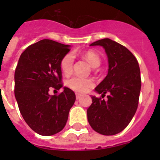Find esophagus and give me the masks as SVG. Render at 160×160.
<instances>
[{"label": "esophagus", "mask_w": 160, "mask_h": 160, "mask_svg": "<svg viewBox=\"0 0 160 160\" xmlns=\"http://www.w3.org/2000/svg\"><path fill=\"white\" fill-rule=\"evenodd\" d=\"M82 97V94H78V93H76V98L77 99H79L80 98Z\"/></svg>", "instance_id": "obj_1"}]
</instances>
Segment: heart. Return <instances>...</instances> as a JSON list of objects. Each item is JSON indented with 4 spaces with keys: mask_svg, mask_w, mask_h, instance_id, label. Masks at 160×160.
<instances>
[{
    "mask_svg": "<svg viewBox=\"0 0 160 160\" xmlns=\"http://www.w3.org/2000/svg\"><path fill=\"white\" fill-rule=\"evenodd\" d=\"M85 58L87 59V62L91 65L92 67H98L100 65V58L94 51L88 50L84 53ZM73 64V53H70L66 54L61 62V68L63 73L68 74L72 70ZM68 87L72 90L78 91V92H85L89 88L93 86V82L91 79L83 78L73 76L70 78L67 81Z\"/></svg>",
    "mask_w": 160,
    "mask_h": 160,
    "instance_id": "heart-1",
    "label": "heart"
}]
</instances>
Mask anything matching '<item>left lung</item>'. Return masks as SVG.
Returning <instances> with one entry per match:
<instances>
[{
  "label": "left lung",
  "instance_id": "8db88e82",
  "mask_svg": "<svg viewBox=\"0 0 160 160\" xmlns=\"http://www.w3.org/2000/svg\"><path fill=\"white\" fill-rule=\"evenodd\" d=\"M102 46L108 58V73L94 89L102 98L91 95L87 109L90 127L103 135H113L123 131L136 112L141 90L140 70L137 59L129 49L118 42L104 38L90 44Z\"/></svg>",
  "mask_w": 160,
  "mask_h": 160
}]
</instances>
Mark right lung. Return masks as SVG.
<instances>
[{"label": "right lung", "instance_id": "add662e5", "mask_svg": "<svg viewBox=\"0 0 160 160\" xmlns=\"http://www.w3.org/2000/svg\"><path fill=\"white\" fill-rule=\"evenodd\" d=\"M70 46L43 39L28 46L20 56L14 81V94L25 122L35 132L49 136L66 126L75 94L63 87L59 95H49V87L62 84L61 62Z\"/></svg>", "mask_w": 160, "mask_h": 160}]
</instances>
